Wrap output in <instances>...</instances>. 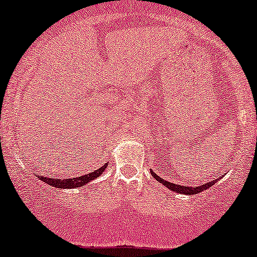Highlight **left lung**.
<instances>
[{
    "label": "left lung",
    "instance_id": "left-lung-1",
    "mask_svg": "<svg viewBox=\"0 0 257 257\" xmlns=\"http://www.w3.org/2000/svg\"><path fill=\"white\" fill-rule=\"evenodd\" d=\"M151 174H152L153 177L156 178L157 181L159 182V183H162V184L165 185V187L168 188V189L172 190V191H175V193H178V194H184V195H188V194H189V195H194V194L201 193V191L206 190L207 188H209V187H212V185H214V184H215V182L218 181V179H217V181H215V179H213V181L208 182V183H205V184L200 185V187H195V188H193V187H184V185L175 184V183H171V182L165 181V179L160 178L158 175L154 174L153 170H151Z\"/></svg>",
    "mask_w": 257,
    "mask_h": 257
}]
</instances>
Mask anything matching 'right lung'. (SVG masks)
I'll return each mask as SVG.
<instances>
[{
	"label": "right lung",
	"mask_w": 257,
	"mask_h": 257,
	"mask_svg": "<svg viewBox=\"0 0 257 257\" xmlns=\"http://www.w3.org/2000/svg\"><path fill=\"white\" fill-rule=\"evenodd\" d=\"M106 166H107V163L105 164L104 166H101V168H99L98 170H94V171L91 172V174L80 176V177H76V178L55 179V178H50V177H44V176H39V175H36V176L42 179L43 182H45L46 184L51 185V187L60 188V189H70V188L82 187V185L88 183V182L93 181L94 178L99 177V176L103 174L104 170L106 169Z\"/></svg>",
	"instance_id": "1"
}]
</instances>
